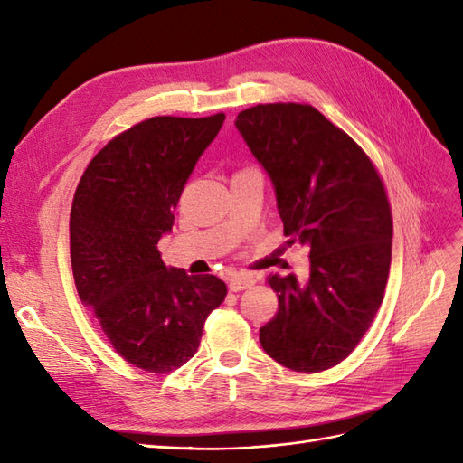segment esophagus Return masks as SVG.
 Listing matches in <instances>:
<instances>
[{"mask_svg": "<svg viewBox=\"0 0 463 463\" xmlns=\"http://www.w3.org/2000/svg\"><path fill=\"white\" fill-rule=\"evenodd\" d=\"M253 284H255V279L247 274H233L228 282L232 291H243V289H249Z\"/></svg>", "mask_w": 463, "mask_h": 463, "instance_id": "1", "label": "esophagus"}]
</instances>
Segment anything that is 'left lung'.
<instances>
[{"label":"left lung","mask_w":463,"mask_h":463,"mask_svg":"<svg viewBox=\"0 0 463 463\" xmlns=\"http://www.w3.org/2000/svg\"><path fill=\"white\" fill-rule=\"evenodd\" d=\"M269 172L289 245L309 249V279L269 276L278 313L260 344L279 365L320 373L354 352L383 303L392 210L376 165L309 104H257L235 119Z\"/></svg>","instance_id":"8db88e82"}]
</instances>
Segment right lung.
<instances>
[{
	"instance_id": "right-lung-1",
	"label": "right lung",
	"mask_w": 463,
	"mask_h": 463,
	"mask_svg": "<svg viewBox=\"0 0 463 463\" xmlns=\"http://www.w3.org/2000/svg\"><path fill=\"white\" fill-rule=\"evenodd\" d=\"M226 116H156L116 135L82 174L69 218L79 299L116 354L154 374L197 354L206 317L228 288L165 266L158 240Z\"/></svg>"
}]
</instances>
